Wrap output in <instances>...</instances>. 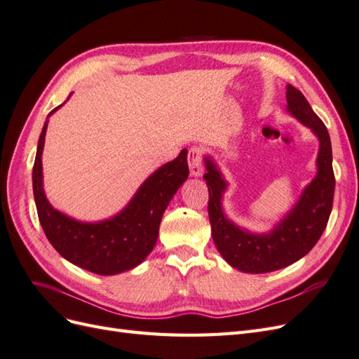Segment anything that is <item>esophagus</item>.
<instances>
[{"label": "esophagus", "mask_w": 359, "mask_h": 359, "mask_svg": "<svg viewBox=\"0 0 359 359\" xmlns=\"http://www.w3.org/2000/svg\"><path fill=\"white\" fill-rule=\"evenodd\" d=\"M189 168H190V175L191 177H201L203 168H202V151L198 147H193L189 151Z\"/></svg>", "instance_id": "obj_1"}]
</instances>
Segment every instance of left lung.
<instances>
[{"label": "left lung", "instance_id": "left-lung-1", "mask_svg": "<svg viewBox=\"0 0 359 359\" xmlns=\"http://www.w3.org/2000/svg\"><path fill=\"white\" fill-rule=\"evenodd\" d=\"M286 100L287 112L319 139L318 172L302 190L298 202L269 232L253 233L227 219L222 203L227 181L214 158L203 157L206 169L203 180L210 191L208 214L214 244L226 262L243 273H271L306 256L319 241L332 210L335 180L328 130L295 86L287 85Z\"/></svg>", "mask_w": 359, "mask_h": 359}]
</instances>
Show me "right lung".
Here are the masks:
<instances>
[{
  "label": "right lung",
  "instance_id": "obj_1",
  "mask_svg": "<svg viewBox=\"0 0 359 359\" xmlns=\"http://www.w3.org/2000/svg\"><path fill=\"white\" fill-rule=\"evenodd\" d=\"M48 123L46 119L39 137L32 190L39 220L49 243L69 262L94 274L115 276L136 268L153 252L163 212L189 177L187 149L151 173L118 214L106 220L86 223L53 208L45 194L41 154Z\"/></svg>",
  "mask_w": 359,
  "mask_h": 359
}]
</instances>
